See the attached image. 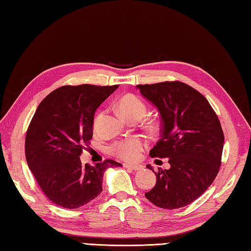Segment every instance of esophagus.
<instances>
[{
    "instance_id": "1",
    "label": "esophagus",
    "mask_w": 251,
    "mask_h": 251,
    "mask_svg": "<svg viewBox=\"0 0 251 251\" xmlns=\"http://www.w3.org/2000/svg\"><path fill=\"white\" fill-rule=\"evenodd\" d=\"M124 168L131 169L133 171H140L143 169V165L141 164H132V163H124Z\"/></svg>"
}]
</instances>
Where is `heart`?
Here are the masks:
<instances>
[{
	"label": "heart",
	"mask_w": 251,
	"mask_h": 251,
	"mask_svg": "<svg viewBox=\"0 0 251 251\" xmlns=\"http://www.w3.org/2000/svg\"><path fill=\"white\" fill-rule=\"evenodd\" d=\"M117 106H118L121 115L130 120H140L147 111L146 104L134 94H126V96L121 97L118 100ZM100 116L101 115H98L94 119V127H97L99 125ZM145 146H146L145 142L140 140V138L134 137L117 142L111 146L110 149L111 152L122 160L134 161L140 158Z\"/></svg>",
	"instance_id": "obj_1"
}]
</instances>
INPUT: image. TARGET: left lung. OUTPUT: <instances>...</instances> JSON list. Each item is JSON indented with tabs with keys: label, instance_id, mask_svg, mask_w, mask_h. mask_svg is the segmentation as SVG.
Wrapping results in <instances>:
<instances>
[{
	"label": "left lung",
	"instance_id": "left-lung-1",
	"mask_svg": "<svg viewBox=\"0 0 251 251\" xmlns=\"http://www.w3.org/2000/svg\"><path fill=\"white\" fill-rule=\"evenodd\" d=\"M144 98L158 108L161 138L151 158H168L171 168L158 169L155 186L145 193L165 209L187 206L213 183L221 165L225 135L215 110L196 89L181 81L137 85Z\"/></svg>",
	"mask_w": 251,
	"mask_h": 251
}]
</instances>
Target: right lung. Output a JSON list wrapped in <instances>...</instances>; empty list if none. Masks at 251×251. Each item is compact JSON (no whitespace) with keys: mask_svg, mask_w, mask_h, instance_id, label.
I'll use <instances>...</instances> for the list:
<instances>
[{"mask_svg":"<svg viewBox=\"0 0 251 251\" xmlns=\"http://www.w3.org/2000/svg\"><path fill=\"white\" fill-rule=\"evenodd\" d=\"M114 86H63L43 100L25 136V159L44 194L55 205L73 209L102 192L104 172L121 166L107 159L82 165L80 154L92 138L97 108Z\"/></svg>","mask_w":251,"mask_h":251,"instance_id":"add662e5","label":"right lung"}]
</instances>
